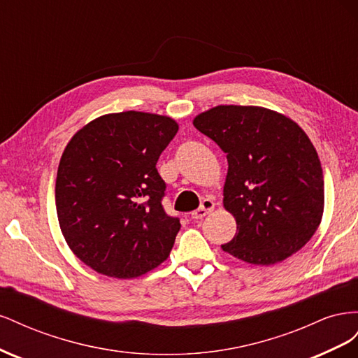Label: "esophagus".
Returning <instances> with one entry per match:
<instances>
[{"mask_svg":"<svg viewBox=\"0 0 358 358\" xmlns=\"http://www.w3.org/2000/svg\"><path fill=\"white\" fill-rule=\"evenodd\" d=\"M213 209H215V203H213V200H212V199H204V200L201 201V206H200V208H199L197 210L191 212V216H192L194 220H200V218H203V216L209 215Z\"/></svg>","mask_w":358,"mask_h":358,"instance_id":"34e87169","label":"esophagus"}]
</instances>
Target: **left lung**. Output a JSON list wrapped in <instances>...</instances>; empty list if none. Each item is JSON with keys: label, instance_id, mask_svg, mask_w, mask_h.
I'll return each instance as SVG.
<instances>
[{"label": "left lung", "instance_id": "1", "mask_svg": "<svg viewBox=\"0 0 358 358\" xmlns=\"http://www.w3.org/2000/svg\"><path fill=\"white\" fill-rule=\"evenodd\" d=\"M229 161L224 208L236 220L225 252L255 266L284 262L317 231L324 178L315 148L288 116L258 106L221 104L194 117Z\"/></svg>", "mask_w": 358, "mask_h": 358}]
</instances>
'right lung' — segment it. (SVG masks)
<instances>
[{
	"label": "right lung",
	"mask_w": 358,
	"mask_h": 358,
	"mask_svg": "<svg viewBox=\"0 0 358 358\" xmlns=\"http://www.w3.org/2000/svg\"><path fill=\"white\" fill-rule=\"evenodd\" d=\"M175 119L128 110L94 119L64 149L55 203L64 239L101 275L133 279L166 262L180 229L161 206L157 161Z\"/></svg>",
	"instance_id": "add662e5"
}]
</instances>
